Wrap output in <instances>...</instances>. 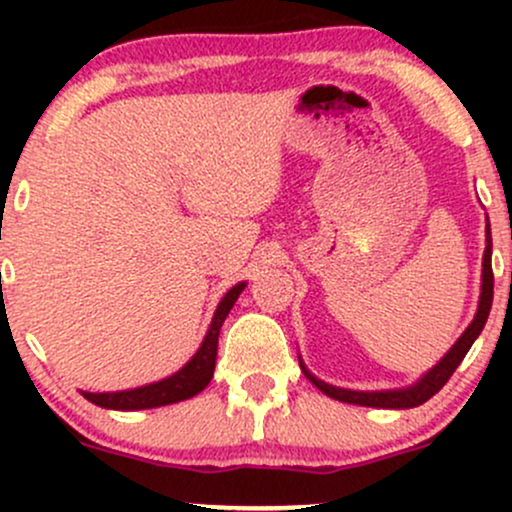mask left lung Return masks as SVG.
Masks as SVG:
<instances>
[{
    "instance_id": "1",
    "label": "left lung",
    "mask_w": 512,
    "mask_h": 512,
    "mask_svg": "<svg viewBox=\"0 0 512 512\" xmlns=\"http://www.w3.org/2000/svg\"><path fill=\"white\" fill-rule=\"evenodd\" d=\"M489 221V219H486ZM491 226L486 223V248H484V260H481V293H479V305L477 315L469 322V327L460 334L455 344L450 346V351L445 354L433 368H428L424 375H421L416 383L407 387H397V390H346V387H337L325 383V380L315 378L308 368H305L303 358L298 356V363H301V370L305 378L313 383L317 390L325 392L327 397L339 399V402L346 404H358V407H375V409H411L419 407L431 399L436 392L448 383V378L455 373V368L460 366L462 358L467 356V351L472 349V344L477 342V337L484 330L486 317L491 313V301H493V272H491Z\"/></svg>"
}]
</instances>
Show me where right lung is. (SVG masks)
<instances>
[{"mask_svg":"<svg viewBox=\"0 0 512 512\" xmlns=\"http://www.w3.org/2000/svg\"><path fill=\"white\" fill-rule=\"evenodd\" d=\"M245 281H238L233 289L226 291V296L221 298V303L216 305V313L211 317V325L207 334H204L202 344H199L197 354L190 358L180 370H175L168 378L156 380V383L132 387V390H117V392H86L81 390L88 402H93L96 407L103 409H115V411H139V409H154V407H166V404L182 402V399H190L199 395L204 387L209 385V380L214 378L216 368V349H219V332L223 320H226L231 308L236 305L238 296L245 289Z\"/></svg>","mask_w":512,"mask_h":512,"instance_id":"obj_1","label":"right lung"}]
</instances>
